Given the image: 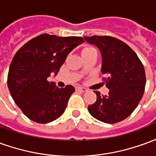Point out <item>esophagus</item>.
<instances>
[{"label":"esophagus","instance_id":"esophagus-1","mask_svg":"<svg viewBox=\"0 0 156 156\" xmlns=\"http://www.w3.org/2000/svg\"><path fill=\"white\" fill-rule=\"evenodd\" d=\"M76 90H77V91L83 92V93H84V92L88 91V89H87V88H83V87H77V88H76Z\"/></svg>","mask_w":156,"mask_h":156}]
</instances>
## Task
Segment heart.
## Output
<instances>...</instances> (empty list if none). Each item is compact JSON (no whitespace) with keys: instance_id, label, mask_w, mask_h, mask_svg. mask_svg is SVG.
Segmentation results:
<instances>
[{"instance_id":"obj_1","label":"heart","mask_w":156,"mask_h":156,"mask_svg":"<svg viewBox=\"0 0 156 156\" xmlns=\"http://www.w3.org/2000/svg\"><path fill=\"white\" fill-rule=\"evenodd\" d=\"M94 49L92 48H86L83 50V53H84V52H88V51H94Z\"/></svg>"}]
</instances>
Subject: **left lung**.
<instances>
[{
  "mask_svg": "<svg viewBox=\"0 0 156 156\" xmlns=\"http://www.w3.org/2000/svg\"><path fill=\"white\" fill-rule=\"evenodd\" d=\"M88 43L98 48L102 57L101 73L109 89L107 95L94 91L97 100L88 107L96 119L115 124L129 117L144 94L145 73L136 53L126 43L112 37H83Z\"/></svg>",
  "mask_w": 156,
  "mask_h": 156,
  "instance_id": "1",
  "label": "left lung"
}]
</instances>
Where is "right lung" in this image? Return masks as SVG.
<instances>
[{
	"label": "right lung",
	"instance_id": "add662e5",
	"mask_svg": "<svg viewBox=\"0 0 156 156\" xmlns=\"http://www.w3.org/2000/svg\"><path fill=\"white\" fill-rule=\"evenodd\" d=\"M83 42L80 37L42 34L16 53L9 68L7 84L13 100L31 120L47 124L64 113L74 87L59 88L48 78L51 73L58 74L67 56Z\"/></svg>",
	"mask_w": 156,
	"mask_h": 156
}]
</instances>
